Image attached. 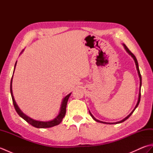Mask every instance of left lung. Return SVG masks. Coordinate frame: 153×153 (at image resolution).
Listing matches in <instances>:
<instances>
[{"label": "left lung", "instance_id": "8db88e82", "mask_svg": "<svg viewBox=\"0 0 153 153\" xmlns=\"http://www.w3.org/2000/svg\"><path fill=\"white\" fill-rule=\"evenodd\" d=\"M123 47H124V48H125V49H126V51L128 52V53H129V55H131V57L134 58V61H135V65H136V68H137V72H138V74H139V79H140V87H139V98H138V101H137V105H136V106H135V107L134 108V109L133 110V111L129 114L127 116V117H126V118H124V119H123L122 120H121V121H120V122H113V123H108V122H102V121H100V120H97V119H96L95 117H94L93 115H92V114L90 112V111H89V114H90V115H91V116L92 117V118H93V120H95L96 122H100V123H108V124H114V123H122V122H124L125 120H126L127 119H128L129 116H130L132 114H133V112H134V110H135V108H137V107L138 106V105H139V102H140V99H141V74H140V71H139V65H138V62H137V58H135V55L133 54L129 50V48L126 47V45H124V44H123Z\"/></svg>", "mask_w": 153, "mask_h": 153}]
</instances>
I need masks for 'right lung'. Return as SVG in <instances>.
<instances>
[{"mask_svg":"<svg viewBox=\"0 0 153 153\" xmlns=\"http://www.w3.org/2000/svg\"><path fill=\"white\" fill-rule=\"evenodd\" d=\"M16 63H17V61L16 62L15 66H14V72L15 70V68L16 66ZM13 72V74H14ZM12 78H13V76L12 77L11 79V82H10V93H11V96H12V102H13V105H14V106L15 108L16 111L17 112L18 114V115L22 117V118L25 120L27 123H30L31 126H33L35 128H51V127H53L55 126H57L60 123V122L62 121V119L64 118V117L65 116V114H66V106H67V102L68 99L71 95V93L68 94L67 96H66L62 100V102L61 104V107L60 109V112L58 114V115L53 119V120H51V121H47V122H43V121H38V120H35L32 119L30 117L27 116V115H25V114L23 113L22 112V110L19 109L18 106L16 104L14 96H13V93H12Z\"/></svg>","mask_w":153,"mask_h":153,"instance_id":"1","label":"right lung"}]
</instances>
